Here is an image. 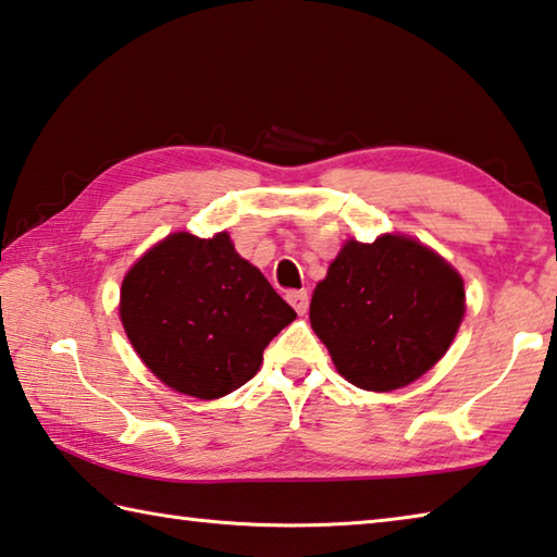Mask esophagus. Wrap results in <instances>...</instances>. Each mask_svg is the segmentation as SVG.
<instances>
[{
	"mask_svg": "<svg viewBox=\"0 0 557 557\" xmlns=\"http://www.w3.org/2000/svg\"><path fill=\"white\" fill-rule=\"evenodd\" d=\"M287 301H289L292 307H295V311L299 313V317H305L307 309H309V292L307 289L287 292Z\"/></svg>",
	"mask_w": 557,
	"mask_h": 557,
	"instance_id": "1",
	"label": "esophagus"
}]
</instances>
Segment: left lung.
Wrapping results in <instances>:
<instances>
[{
  "instance_id": "1",
  "label": "left lung",
  "mask_w": 557,
  "mask_h": 557,
  "mask_svg": "<svg viewBox=\"0 0 557 557\" xmlns=\"http://www.w3.org/2000/svg\"><path fill=\"white\" fill-rule=\"evenodd\" d=\"M465 313L462 277L407 236L348 240L313 289L309 319L350 384L392 392L446 356Z\"/></svg>"
}]
</instances>
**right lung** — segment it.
Returning <instances> with one entry per match:
<instances>
[{
  "mask_svg": "<svg viewBox=\"0 0 557 557\" xmlns=\"http://www.w3.org/2000/svg\"><path fill=\"white\" fill-rule=\"evenodd\" d=\"M119 313L146 368L197 399L246 384L268 343L297 319L226 231L160 240L126 272Z\"/></svg>",
  "mask_w": 557,
  "mask_h": 557,
  "instance_id": "add662e5",
  "label": "right lung"
}]
</instances>
